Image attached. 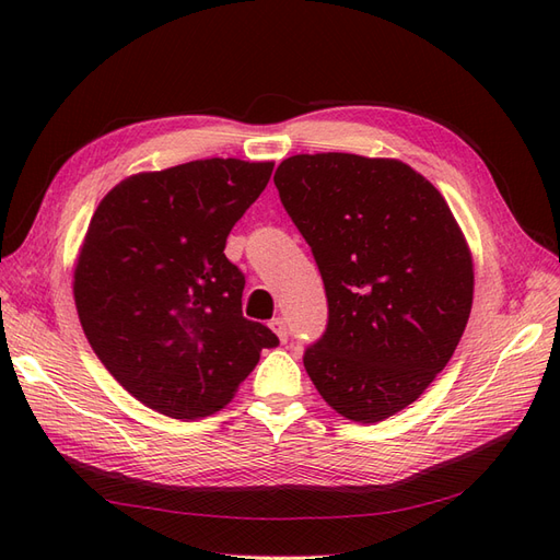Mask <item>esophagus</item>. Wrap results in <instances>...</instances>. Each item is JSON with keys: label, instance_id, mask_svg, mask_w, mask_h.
<instances>
[{"label": "esophagus", "instance_id": "obj_1", "mask_svg": "<svg viewBox=\"0 0 560 560\" xmlns=\"http://www.w3.org/2000/svg\"><path fill=\"white\" fill-rule=\"evenodd\" d=\"M270 329L276 331V336L280 338V341L284 343L287 341V325L282 322V317H276V319H270Z\"/></svg>", "mask_w": 560, "mask_h": 560}]
</instances>
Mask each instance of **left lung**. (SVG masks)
Listing matches in <instances>:
<instances>
[{"label": "left lung", "instance_id": "obj_1", "mask_svg": "<svg viewBox=\"0 0 560 560\" xmlns=\"http://www.w3.org/2000/svg\"><path fill=\"white\" fill-rule=\"evenodd\" d=\"M325 280L329 325L303 354L336 413L381 422L413 404L460 343L474 261L436 186L397 159L296 154L273 177Z\"/></svg>", "mask_w": 560, "mask_h": 560}]
</instances>
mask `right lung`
I'll return each mask as SVG.
<instances>
[{
    "label": "right lung",
    "mask_w": 560,
    "mask_h": 560,
    "mask_svg": "<svg viewBox=\"0 0 560 560\" xmlns=\"http://www.w3.org/2000/svg\"><path fill=\"white\" fill-rule=\"evenodd\" d=\"M273 165L206 159L138 173L95 208L74 259V306L100 362L149 409L212 416L280 343L243 317L245 278L224 254Z\"/></svg>",
    "instance_id": "1"
}]
</instances>
